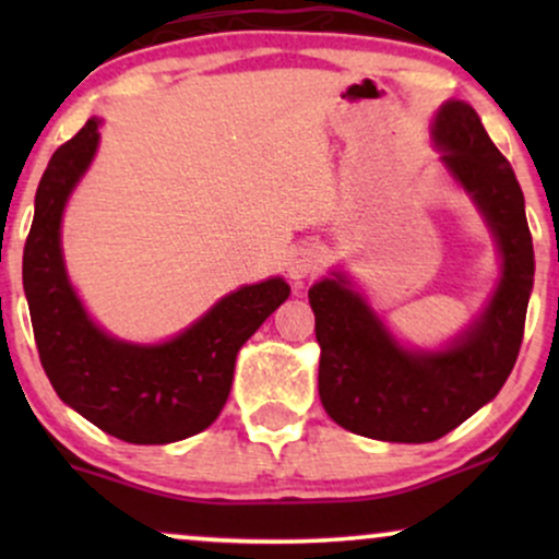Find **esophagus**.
<instances>
[{"label": "esophagus", "instance_id": "34e87169", "mask_svg": "<svg viewBox=\"0 0 559 559\" xmlns=\"http://www.w3.org/2000/svg\"><path fill=\"white\" fill-rule=\"evenodd\" d=\"M320 267V254L316 247H297L288 252V260H286V275L292 278L294 286H301L305 284V278H310V275H316Z\"/></svg>", "mask_w": 559, "mask_h": 559}]
</instances>
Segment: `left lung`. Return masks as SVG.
<instances>
[{
	"mask_svg": "<svg viewBox=\"0 0 559 559\" xmlns=\"http://www.w3.org/2000/svg\"><path fill=\"white\" fill-rule=\"evenodd\" d=\"M431 139L499 249V281L480 316L441 349H415L386 329L346 273L333 271L310 288L325 413L346 431L400 444L441 439L499 394L521 352L534 288L521 183L478 112L467 102H444Z\"/></svg>",
	"mask_w": 559,
	"mask_h": 559,
	"instance_id": "1",
	"label": "left lung"
}]
</instances>
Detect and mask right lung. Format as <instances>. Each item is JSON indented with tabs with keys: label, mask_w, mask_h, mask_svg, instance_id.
Instances as JSON below:
<instances>
[{
	"label": "right lung",
	"mask_w": 559,
	"mask_h": 559,
	"mask_svg": "<svg viewBox=\"0 0 559 559\" xmlns=\"http://www.w3.org/2000/svg\"><path fill=\"white\" fill-rule=\"evenodd\" d=\"M92 118L49 159L23 249V288L44 373L57 396L128 444L189 439L221 415L236 355L288 299L281 275L215 301L189 329L159 344L115 338L88 318L62 258V213L99 146Z\"/></svg>",
	"instance_id": "obj_1"
}]
</instances>
